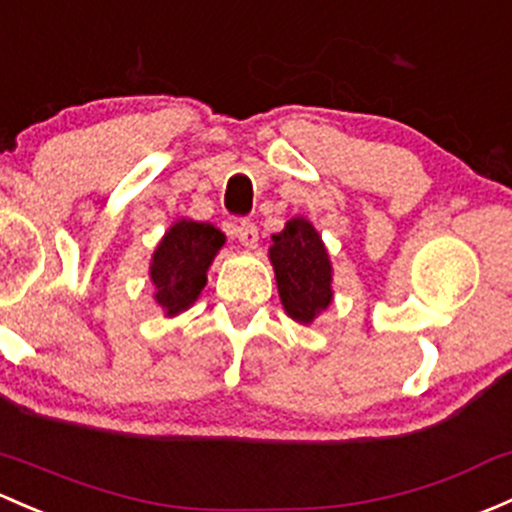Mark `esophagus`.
<instances>
[{"label": "esophagus", "mask_w": 512, "mask_h": 512, "mask_svg": "<svg viewBox=\"0 0 512 512\" xmlns=\"http://www.w3.org/2000/svg\"><path fill=\"white\" fill-rule=\"evenodd\" d=\"M235 238H238L245 247H257V240H260L257 225L250 223V220H238V223H235Z\"/></svg>", "instance_id": "esophagus-1"}]
</instances>
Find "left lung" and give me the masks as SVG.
<instances>
[{
    "mask_svg": "<svg viewBox=\"0 0 512 512\" xmlns=\"http://www.w3.org/2000/svg\"><path fill=\"white\" fill-rule=\"evenodd\" d=\"M270 260L284 309L299 324H311L331 304V260L314 225L292 218L272 235Z\"/></svg>",
    "mask_w": 512,
    "mask_h": 512,
    "instance_id": "left-lung-1",
    "label": "left lung"
}]
</instances>
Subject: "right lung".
I'll list each match as a JSON object with an SVG mask.
<instances>
[{
  "instance_id": "1",
  "label": "right lung",
  "mask_w": 512,
  "mask_h": 512,
  "mask_svg": "<svg viewBox=\"0 0 512 512\" xmlns=\"http://www.w3.org/2000/svg\"><path fill=\"white\" fill-rule=\"evenodd\" d=\"M223 242L225 235L211 223L179 220L169 228L152 257L154 297L166 314H179L198 299L208 282V267Z\"/></svg>"
}]
</instances>
